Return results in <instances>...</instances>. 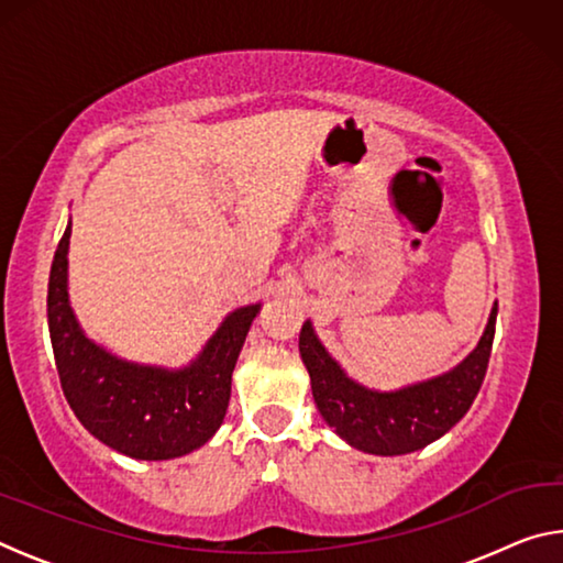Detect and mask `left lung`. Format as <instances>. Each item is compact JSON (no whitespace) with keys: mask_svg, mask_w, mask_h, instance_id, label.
<instances>
[{"mask_svg":"<svg viewBox=\"0 0 563 563\" xmlns=\"http://www.w3.org/2000/svg\"><path fill=\"white\" fill-rule=\"evenodd\" d=\"M497 302L476 347L450 373L399 389H373L347 377L316 335L310 320L300 330V357L308 367L316 405L328 427L350 446L377 456L422 450L446 434L472 407L487 375Z\"/></svg>","mask_w":563,"mask_h":563,"instance_id":"1","label":"left lung"}]
</instances>
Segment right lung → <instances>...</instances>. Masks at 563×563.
Segmentation results:
<instances>
[{
    "mask_svg": "<svg viewBox=\"0 0 563 563\" xmlns=\"http://www.w3.org/2000/svg\"><path fill=\"white\" fill-rule=\"evenodd\" d=\"M71 221L54 253L46 318L62 389L79 422L133 460H176L203 446L223 424L238 355L261 302L233 310L184 367L113 355L93 342L69 300Z\"/></svg>",
    "mask_w": 563,
    "mask_h": 563,
    "instance_id": "right-lung-1",
    "label": "right lung"
}]
</instances>
